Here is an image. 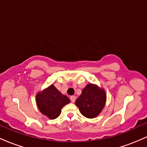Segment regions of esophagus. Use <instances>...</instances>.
I'll return each instance as SVG.
<instances>
[{
	"mask_svg": "<svg viewBox=\"0 0 147 147\" xmlns=\"http://www.w3.org/2000/svg\"><path fill=\"white\" fill-rule=\"evenodd\" d=\"M70 100H71V102L72 103L75 102V100H76V97H75V96H71V97H70Z\"/></svg>",
	"mask_w": 147,
	"mask_h": 147,
	"instance_id": "34e87169",
	"label": "esophagus"
}]
</instances>
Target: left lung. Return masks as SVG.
<instances>
[{"instance_id": "obj_1", "label": "left lung", "mask_w": 147, "mask_h": 147, "mask_svg": "<svg viewBox=\"0 0 147 147\" xmlns=\"http://www.w3.org/2000/svg\"><path fill=\"white\" fill-rule=\"evenodd\" d=\"M106 96L104 90L93 84H88L76 100L81 113L88 118L97 117L104 108Z\"/></svg>"}]
</instances>
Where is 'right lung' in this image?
<instances>
[{"label":"right lung","mask_w":147,"mask_h":147,"mask_svg":"<svg viewBox=\"0 0 147 147\" xmlns=\"http://www.w3.org/2000/svg\"><path fill=\"white\" fill-rule=\"evenodd\" d=\"M36 101L41 113L51 119L58 117L62 108L70 102L68 97L62 95L53 85L37 94Z\"/></svg>","instance_id":"add662e5"}]
</instances>
